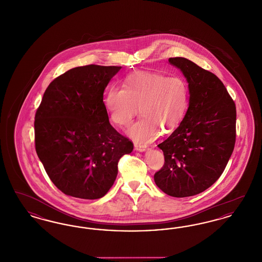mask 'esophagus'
<instances>
[{
  "label": "esophagus",
  "mask_w": 262,
  "mask_h": 262,
  "mask_svg": "<svg viewBox=\"0 0 262 262\" xmlns=\"http://www.w3.org/2000/svg\"><path fill=\"white\" fill-rule=\"evenodd\" d=\"M135 148L137 151L139 152H143L145 150L147 149V146L146 145H140V144H135Z\"/></svg>",
  "instance_id": "1"
}]
</instances>
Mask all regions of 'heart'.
I'll return each instance as SVG.
<instances>
[{"instance_id":"heart-1","label":"heart","mask_w":262,"mask_h":262,"mask_svg":"<svg viewBox=\"0 0 262 262\" xmlns=\"http://www.w3.org/2000/svg\"><path fill=\"white\" fill-rule=\"evenodd\" d=\"M123 88H108L104 105L115 125L127 126L141 118L126 134L135 142L147 144L170 134L183 121L189 101L187 80L180 75L137 71L126 75Z\"/></svg>"}]
</instances>
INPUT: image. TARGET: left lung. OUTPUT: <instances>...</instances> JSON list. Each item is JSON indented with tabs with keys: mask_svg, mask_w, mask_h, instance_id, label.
I'll return each mask as SVG.
<instances>
[{
	"mask_svg": "<svg viewBox=\"0 0 262 262\" xmlns=\"http://www.w3.org/2000/svg\"><path fill=\"white\" fill-rule=\"evenodd\" d=\"M187 79V113L174 133L158 144L162 169L154 174L168 195L187 198L204 191L220 178L236 141V105L223 82L186 58H170Z\"/></svg>",
	"mask_w": 262,
	"mask_h": 262,
	"instance_id": "8db88e82",
	"label": "left lung"
}]
</instances>
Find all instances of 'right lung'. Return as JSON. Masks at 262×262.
Masks as SVG:
<instances>
[{"label":"right lung","instance_id":"add662e5","mask_svg":"<svg viewBox=\"0 0 262 262\" xmlns=\"http://www.w3.org/2000/svg\"><path fill=\"white\" fill-rule=\"evenodd\" d=\"M122 67L88 64L55 78L35 114V148L53 184L82 200L104 196L133 142L109 123L103 93Z\"/></svg>","mask_w":262,"mask_h":262}]
</instances>
